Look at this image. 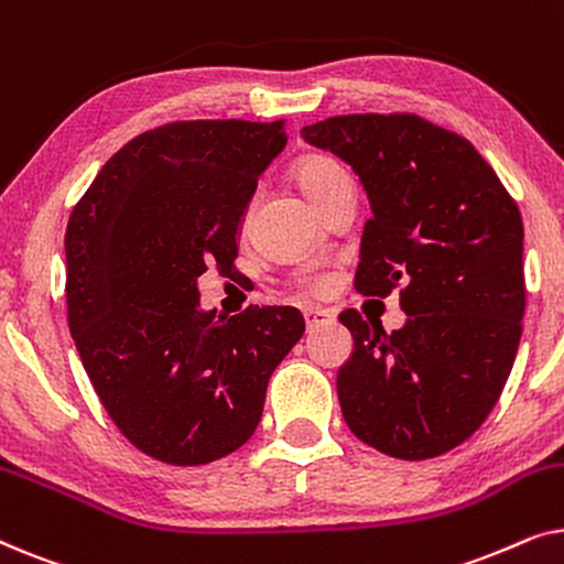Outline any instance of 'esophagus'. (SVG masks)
Listing matches in <instances>:
<instances>
[{
    "label": "esophagus",
    "instance_id": "obj_1",
    "mask_svg": "<svg viewBox=\"0 0 564 564\" xmlns=\"http://www.w3.org/2000/svg\"><path fill=\"white\" fill-rule=\"evenodd\" d=\"M303 315H305V326H307V330L321 328V326H326V323L334 321V313L318 311V307H311V311H305Z\"/></svg>",
    "mask_w": 564,
    "mask_h": 564
}]
</instances>
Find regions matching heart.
I'll return each mask as SVG.
<instances>
[{
  "label": "heart",
  "instance_id": "b5f03b06",
  "mask_svg": "<svg viewBox=\"0 0 564 564\" xmlns=\"http://www.w3.org/2000/svg\"><path fill=\"white\" fill-rule=\"evenodd\" d=\"M295 182L297 187L305 192V197L311 199L315 205H323L326 199L334 195V192L341 187V184H349V174H346V169L338 164L336 159L330 156H323V153H307L295 164ZM243 223H249V213H246ZM326 280H305L303 282V290L305 292H326Z\"/></svg>",
  "mask_w": 564,
  "mask_h": 564
}]
</instances>
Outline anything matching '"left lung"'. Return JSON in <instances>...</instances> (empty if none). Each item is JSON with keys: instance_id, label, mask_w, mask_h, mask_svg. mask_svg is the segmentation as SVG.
<instances>
[{"instance_id": "obj_1", "label": "left lung", "mask_w": 564, "mask_h": 564, "mask_svg": "<svg viewBox=\"0 0 564 564\" xmlns=\"http://www.w3.org/2000/svg\"><path fill=\"white\" fill-rule=\"evenodd\" d=\"M365 184L357 290L400 292L403 328L344 311L354 354L336 390L354 436L431 459L475 434L511 375L527 311L523 223L475 145L411 112L336 115L303 128Z\"/></svg>"}]
</instances>
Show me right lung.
I'll list each match as a JSON object with an SVG mask.
<instances>
[{
  "label": "right lung",
  "instance_id": "add662e5",
  "mask_svg": "<svg viewBox=\"0 0 564 564\" xmlns=\"http://www.w3.org/2000/svg\"><path fill=\"white\" fill-rule=\"evenodd\" d=\"M284 120H180L128 141L66 228V307L76 351L120 434L176 467L249 442L274 367L305 334L300 311H199L197 276L234 272L259 174Z\"/></svg>",
  "mask_w": 564,
  "mask_h": 564
}]
</instances>
